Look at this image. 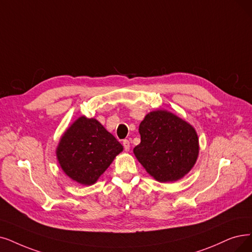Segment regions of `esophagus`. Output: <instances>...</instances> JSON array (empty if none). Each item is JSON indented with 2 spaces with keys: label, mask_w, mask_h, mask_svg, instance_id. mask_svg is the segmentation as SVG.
I'll list each match as a JSON object with an SVG mask.
<instances>
[{
  "label": "esophagus",
  "mask_w": 252,
  "mask_h": 252,
  "mask_svg": "<svg viewBox=\"0 0 252 252\" xmlns=\"http://www.w3.org/2000/svg\"><path fill=\"white\" fill-rule=\"evenodd\" d=\"M123 147H124L126 152H128V151L130 150V143H129L128 139H124L123 140Z\"/></svg>",
  "instance_id": "34e87169"
}]
</instances>
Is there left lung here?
<instances>
[{"label":"left lung","mask_w":252,"mask_h":252,"mask_svg":"<svg viewBox=\"0 0 252 252\" xmlns=\"http://www.w3.org/2000/svg\"><path fill=\"white\" fill-rule=\"evenodd\" d=\"M140 144L133 149L139 163L158 182H174L190 172L198 156L195 129L178 116L158 109L139 124Z\"/></svg>","instance_id":"8db88e82"}]
</instances>
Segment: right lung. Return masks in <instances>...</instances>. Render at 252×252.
I'll return each instance as SVG.
<instances>
[{"label": "right lung", "instance_id": "1", "mask_svg": "<svg viewBox=\"0 0 252 252\" xmlns=\"http://www.w3.org/2000/svg\"><path fill=\"white\" fill-rule=\"evenodd\" d=\"M122 151L123 146L96 119L83 116L60 139L57 158L70 179L92 185Z\"/></svg>", "mask_w": 252, "mask_h": 252}]
</instances>
